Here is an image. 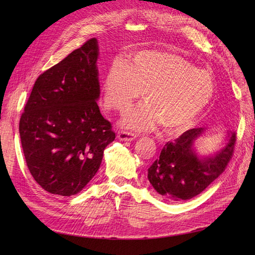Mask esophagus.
I'll return each mask as SVG.
<instances>
[{"instance_id":"esophagus-1","label":"esophagus","mask_w":255,"mask_h":255,"mask_svg":"<svg viewBox=\"0 0 255 255\" xmlns=\"http://www.w3.org/2000/svg\"><path fill=\"white\" fill-rule=\"evenodd\" d=\"M118 139L122 141H132L136 139V135L130 132H126V130H121L118 133Z\"/></svg>"}]
</instances>
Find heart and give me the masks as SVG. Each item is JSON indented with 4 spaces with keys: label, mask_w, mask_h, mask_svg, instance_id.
Returning <instances> with one entry per match:
<instances>
[{
    "label": "heart",
    "mask_w": 255,
    "mask_h": 255,
    "mask_svg": "<svg viewBox=\"0 0 255 255\" xmlns=\"http://www.w3.org/2000/svg\"><path fill=\"white\" fill-rule=\"evenodd\" d=\"M212 74L171 52L145 50L128 63L116 60L103 82V107L126 113L142 96L146 103L125 119V126L148 132L161 125L176 132L195 121L214 96Z\"/></svg>",
    "instance_id": "heart-1"
}]
</instances>
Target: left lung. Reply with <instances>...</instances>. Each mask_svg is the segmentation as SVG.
<instances>
[{"mask_svg": "<svg viewBox=\"0 0 255 255\" xmlns=\"http://www.w3.org/2000/svg\"><path fill=\"white\" fill-rule=\"evenodd\" d=\"M204 128H191L161 149L148 169V179L160 196L181 201L196 197L226 170L233 156L236 133L228 135L226 145L213 156L200 158L192 148Z\"/></svg>", "mask_w": 255, "mask_h": 255, "instance_id": "obj_1", "label": "left lung"}]
</instances>
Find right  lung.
Returning a JSON list of instances; mask_svg holds the SVG:
<instances>
[{
    "mask_svg": "<svg viewBox=\"0 0 255 255\" xmlns=\"http://www.w3.org/2000/svg\"><path fill=\"white\" fill-rule=\"evenodd\" d=\"M96 38L38 76L19 132L26 165L48 192L73 196L99 170L116 134L100 113Z\"/></svg>",
    "mask_w": 255,
    "mask_h": 255,
    "instance_id": "right-lung-1",
    "label": "right lung"
}]
</instances>
